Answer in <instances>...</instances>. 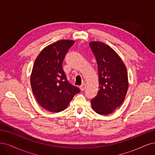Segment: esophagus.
<instances>
[{"label":"esophagus","mask_w":155,"mask_h":155,"mask_svg":"<svg viewBox=\"0 0 155 155\" xmlns=\"http://www.w3.org/2000/svg\"><path fill=\"white\" fill-rule=\"evenodd\" d=\"M86 87V84H82L81 86H80V89H81V91H84V89Z\"/></svg>","instance_id":"34e87169"}]
</instances>
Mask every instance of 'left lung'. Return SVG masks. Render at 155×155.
Returning <instances> with one entry per match:
<instances>
[{
    "label": "left lung",
    "mask_w": 155,
    "mask_h": 155,
    "mask_svg": "<svg viewBox=\"0 0 155 155\" xmlns=\"http://www.w3.org/2000/svg\"><path fill=\"white\" fill-rule=\"evenodd\" d=\"M98 66L99 89L91 100L97 113L106 115L113 112L124 101L128 89L127 69L122 59L108 45L102 42L89 44Z\"/></svg>",
    "instance_id": "obj_1"
}]
</instances>
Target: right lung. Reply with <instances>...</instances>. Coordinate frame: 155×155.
<instances>
[{
    "label": "right lung",
    "instance_id": "1",
    "mask_svg": "<svg viewBox=\"0 0 155 155\" xmlns=\"http://www.w3.org/2000/svg\"><path fill=\"white\" fill-rule=\"evenodd\" d=\"M73 41L61 40L40 53L31 75L32 91L45 109L54 113L64 110L80 89L69 83L63 70L62 62Z\"/></svg>",
    "mask_w": 155,
    "mask_h": 155
}]
</instances>
